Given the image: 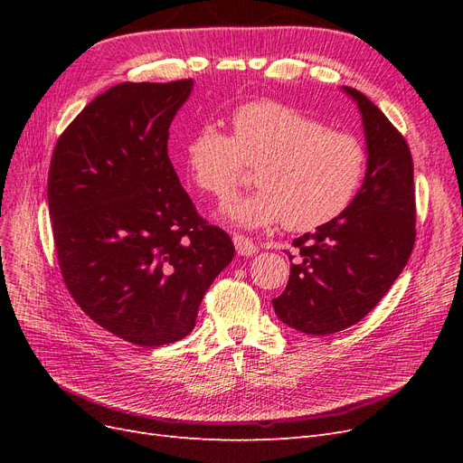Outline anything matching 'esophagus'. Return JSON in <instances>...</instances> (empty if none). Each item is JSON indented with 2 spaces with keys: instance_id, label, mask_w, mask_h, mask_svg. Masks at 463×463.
Returning a JSON list of instances; mask_svg holds the SVG:
<instances>
[{
  "instance_id": "1",
  "label": "esophagus",
  "mask_w": 463,
  "mask_h": 463,
  "mask_svg": "<svg viewBox=\"0 0 463 463\" xmlns=\"http://www.w3.org/2000/svg\"><path fill=\"white\" fill-rule=\"evenodd\" d=\"M233 243H235V249H237V255L241 257H253L257 253V245L249 240V237L245 235H240L235 233L233 235Z\"/></svg>"
}]
</instances>
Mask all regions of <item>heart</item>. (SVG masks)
<instances>
[{"label": "heart", "mask_w": 463, "mask_h": 463, "mask_svg": "<svg viewBox=\"0 0 463 463\" xmlns=\"http://www.w3.org/2000/svg\"><path fill=\"white\" fill-rule=\"evenodd\" d=\"M230 123L232 135L204 125L189 138L185 170L194 187L228 201L245 165L255 167L259 189L226 206L232 222L313 232L354 203L367 172V148L355 135L278 100L243 102Z\"/></svg>", "instance_id": "obj_1"}]
</instances>
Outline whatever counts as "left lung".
I'll list each match as a JSON object with an SVG mask.
<instances>
[{"mask_svg":"<svg viewBox=\"0 0 463 463\" xmlns=\"http://www.w3.org/2000/svg\"><path fill=\"white\" fill-rule=\"evenodd\" d=\"M363 116L367 174L344 213L293 240L289 279L272 299L288 326L326 335L369 315L408 264L415 243L413 160L403 135L365 94L344 89Z\"/></svg>","mask_w":463,"mask_h":463,"instance_id":"left-lung-1","label":"left lung"}]
</instances>
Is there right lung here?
<instances>
[{
	"label": "right lung",
	"instance_id": "obj_1",
	"mask_svg": "<svg viewBox=\"0 0 463 463\" xmlns=\"http://www.w3.org/2000/svg\"><path fill=\"white\" fill-rule=\"evenodd\" d=\"M193 79L121 82L96 96L55 143L48 206L75 303L137 345L177 342L235 255L197 213L167 156Z\"/></svg>",
	"mask_w": 463,
	"mask_h": 463
}]
</instances>
